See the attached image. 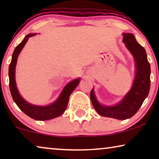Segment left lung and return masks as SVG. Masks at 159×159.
Listing matches in <instances>:
<instances>
[{"instance_id":"obj_1","label":"left lung","mask_w":159,"mask_h":159,"mask_svg":"<svg viewBox=\"0 0 159 159\" xmlns=\"http://www.w3.org/2000/svg\"><path fill=\"white\" fill-rule=\"evenodd\" d=\"M123 43L133 56L135 63V77L129 92L114 106L101 105L95 97L94 89L90 92V99L95 111L106 117L125 120L131 118L142 106L148 95L151 86V66L144 48L137 42L132 33H123Z\"/></svg>"}]
</instances>
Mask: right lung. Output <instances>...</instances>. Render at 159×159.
Returning a JSON list of instances; mask_svg holds the SVG:
<instances>
[{"instance_id":"add662e5","label":"right lung","mask_w":159,"mask_h":159,"mask_svg":"<svg viewBox=\"0 0 159 159\" xmlns=\"http://www.w3.org/2000/svg\"><path fill=\"white\" fill-rule=\"evenodd\" d=\"M35 34H37V33L28 34L21 41V43H19L16 47V48L14 49L12 55L11 61L9 68H8L9 88L13 100L16 103L17 106L25 114H27L30 118L35 119V120L45 121L59 116L65 111L67 105H68L69 96L74 90L78 86L80 79L78 78V79H75L69 82L63 89L59 97L53 103L49 104V105L44 106H36L26 101L19 94L18 89H17L16 78H15V71H16L17 58H18L19 53L27 43V40H29V38L34 36Z\"/></svg>"}]
</instances>
